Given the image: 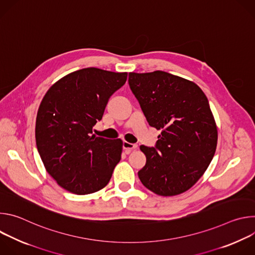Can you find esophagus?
Segmentation results:
<instances>
[{
	"instance_id": "1",
	"label": "esophagus",
	"mask_w": 255,
	"mask_h": 255,
	"mask_svg": "<svg viewBox=\"0 0 255 255\" xmlns=\"http://www.w3.org/2000/svg\"><path fill=\"white\" fill-rule=\"evenodd\" d=\"M137 148V144H134V143H129L127 141H124L123 142V149L125 150V152L127 154H129L132 150L136 149Z\"/></svg>"
}]
</instances>
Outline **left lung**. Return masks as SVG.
Masks as SVG:
<instances>
[{
    "label": "left lung",
    "mask_w": 255,
    "mask_h": 255,
    "mask_svg": "<svg viewBox=\"0 0 255 255\" xmlns=\"http://www.w3.org/2000/svg\"><path fill=\"white\" fill-rule=\"evenodd\" d=\"M129 86L151 127L161 130L155 147L141 145L144 187L159 196L191 189L208 168L218 131L208 99L193 82L156 70L129 74Z\"/></svg>",
    "instance_id": "8db88e82"
}]
</instances>
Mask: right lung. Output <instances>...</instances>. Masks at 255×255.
<instances>
[{"mask_svg": "<svg viewBox=\"0 0 255 255\" xmlns=\"http://www.w3.org/2000/svg\"><path fill=\"white\" fill-rule=\"evenodd\" d=\"M127 72L96 67L71 72L50 87L36 117L35 138L47 172L64 190L88 195L105 188L121 159V139L92 135Z\"/></svg>", "mask_w": 255, "mask_h": 255, "instance_id": "1", "label": "right lung"}]
</instances>
